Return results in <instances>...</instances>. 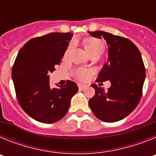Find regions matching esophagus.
Instances as JSON below:
<instances>
[{
	"label": "esophagus",
	"mask_w": 156,
	"mask_h": 156,
	"mask_svg": "<svg viewBox=\"0 0 156 156\" xmlns=\"http://www.w3.org/2000/svg\"><path fill=\"white\" fill-rule=\"evenodd\" d=\"M78 87H79V90H83L85 88L87 87L86 85H84V84H79V85H78Z\"/></svg>",
	"instance_id": "34e87169"
}]
</instances>
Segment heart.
Masks as SVG:
<instances>
[{
    "label": "heart",
    "mask_w": 156,
    "mask_h": 156,
    "mask_svg": "<svg viewBox=\"0 0 156 156\" xmlns=\"http://www.w3.org/2000/svg\"><path fill=\"white\" fill-rule=\"evenodd\" d=\"M84 47L87 52L90 55L95 53H101L105 50V44L101 40L97 39V38H89L86 40L84 42ZM71 46L69 47V48ZM90 71L85 69L78 68L74 71V75L76 77L77 79L80 80H84L87 79L88 76H90Z\"/></svg>",
    "instance_id": "1"
}]
</instances>
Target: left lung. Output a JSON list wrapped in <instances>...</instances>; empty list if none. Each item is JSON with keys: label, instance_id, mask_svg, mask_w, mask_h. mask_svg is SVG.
Listing matches in <instances>:
<instances>
[{"label": "left lung", "instance_id": "left-lung-1", "mask_svg": "<svg viewBox=\"0 0 156 156\" xmlns=\"http://www.w3.org/2000/svg\"><path fill=\"white\" fill-rule=\"evenodd\" d=\"M94 37H102L108 48V60L99 73L97 81L109 80L108 90L92 84L95 94L89 106L98 119L104 122L121 120L135 109L141 98L145 68L137 46L127 38L104 31L89 32Z\"/></svg>", "mask_w": 156, "mask_h": 156}]
</instances>
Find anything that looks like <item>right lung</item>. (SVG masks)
<instances>
[{
	"label": "right lung",
	"instance_id": "obj_1",
	"mask_svg": "<svg viewBox=\"0 0 156 156\" xmlns=\"http://www.w3.org/2000/svg\"><path fill=\"white\" fill-rule=\"evenodd\" d=\"M73 34L51 33L30 40L18 53L12 77L19 105L38 122L53 123L62 119L72 97L78 91L76 83L66 80L59 88H51L49 74L60 65Z\"/></svg>",
	"mask_w": 156,
	"mask_h": 156
}]
</instances>
